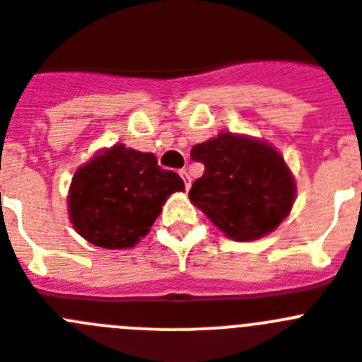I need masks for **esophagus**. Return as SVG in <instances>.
<instances>
[{
	"instance_id": "esophagus-1",
	"label": "esophagus",
	"mask_w": 362,
	"mask_h": 362,
	"mask_svg": "<svg viewBox=\"0 0 362 362\" xmlns=\"http://www.w3.org/2000/svg\"><path fill=\"white\" fill-rule=\"evenodd\" d=\"M178 173H180L182 180H184V184H185V189H189V187H191V177H189V173H187V171H185V169H180V171H178Z\"/></svg>"
}]
</instances>
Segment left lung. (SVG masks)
Listing matches in <instances>:
<instances>
[{
  "mask_svg": "<svg viewBox=\"0 0 362 362\" xmlns=\"http://www.w3.org/2000/svg\"><path fill=\"white\" fill-rule=\"evenodd\" d=\"M204 175L189 200L234 242H252L276 230L292 211L296 180L281 153L256 136L221 132L193 146Z\"/></svg>",
  "mask_w": 362,
  "mask_h": 362,
  "instance_id": "8db88e82",
  "label": "left lung"
}]
</instances>
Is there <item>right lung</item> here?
Returning a JSON list of instances; mask_svg holds the SVG:
<instances>
[{
	"label": "right lung",
	"mask_w": 362,
	"mask_h": 362,
	"mask_svg": "<svg viewBox=\"0 0 362 362\" xmlns=\"http://www.w3.org/2000/svg\"><path fill=\"white\" fill-rule=\"evenodd\" d=\"M184 180L157 164L153 153L115 144L77 168L68 191V216L77 234L103 249H132L149 233Z\"/></svg>",
	"instance_id": "1"
}]
</instances>
